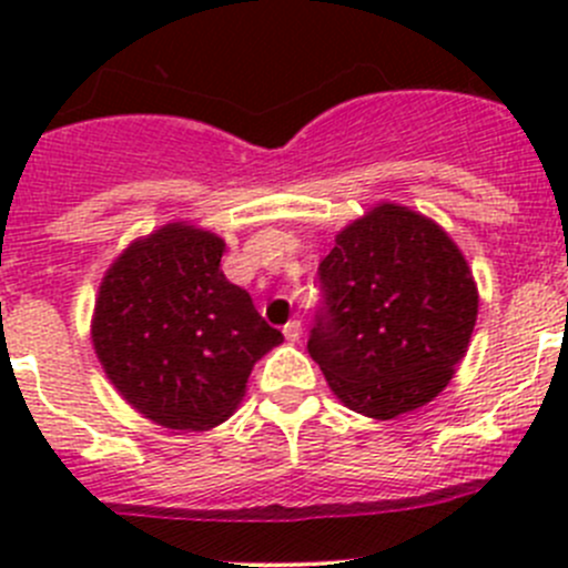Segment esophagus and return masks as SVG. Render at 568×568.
Wrapping results in <instances>:
<instances>
[{"instance_id":"esophagus-1","label":"esophagus","mask_w":568,"mask_h":568,"mask_svg":"<svg viewBox=\"0 0 568 568\" xmlns=\"http://www.w3.org/2000/svg\"><path fill=\"white\" fill-rule=\"evenodd\" d=\"M283 335H285V341L288 343H296L302 337V324L300 321H288V324L283 326Z\"/></svg>"}]
</instances>
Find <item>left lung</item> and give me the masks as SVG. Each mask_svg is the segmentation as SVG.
<instances>
[{
  "label": "left lung",
  "mask_w": 568,
  "mask_h": 568,
  "mask_svg": "<svg viewBox=\"0 0 568 568\" xmlns=\"http://www.w3.org/2000/svg\"><path fill=\"white\" fill-rule=\"evenodd\" d=\"M318 274L326 313L307 352L343 406L395 420L450 385L478 318V283L439 222L382 200L337 231Z\"/></svg>",
  "instance_id": "1"
}]
</instances>
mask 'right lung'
<instances>
[{"label":"right lung","instance_id":"add662e5","mask_svg":"<svg viewBox=\"0 0 568 568\" xmlns=\"http://www.w3.org/2000/svg\"><path fill=\"white\" fill-rule=\"evenodd\" d=\"M225 239L186 220L136 236L104 272L90 337L120 398L170 432H209L283 335L220 268Z\"/></svg>","mask_w":568,"mask_h":568}]
</instances>
